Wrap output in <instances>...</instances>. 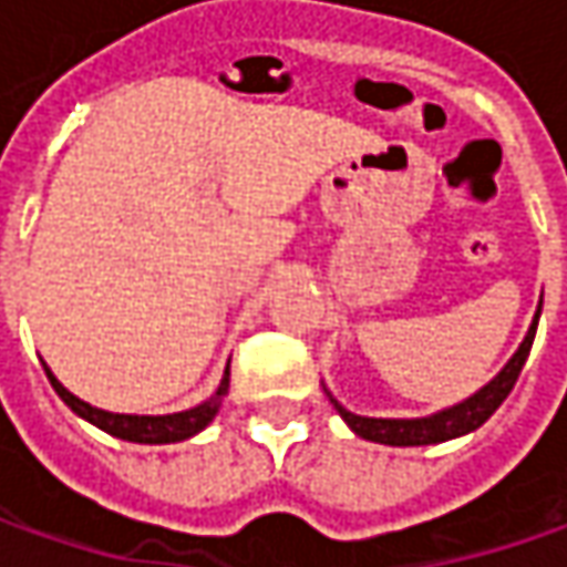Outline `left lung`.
Segmentation results:
<instances>
[{
  "label": "left lung",
  "instance_id": "8db88e82",
  "mask_svg": "<svg viewBox=\"0 0 567 567\" xmlns=\"http://www.w3.org/2000/svg\"><path fill=\"white\" fill-rule=\"evenodd\" d=\"M536 321H539V312H536L534 324H530L524 343L517 347V353L512 357V362H508L483 391H476L470 401L457 403V406H451V410H442V413H435V416H425V420H369V416H357V413L343 410L334 398H331V401H334L340 416L347 420V425H350L360 439L381 442V445H435V442H447V439L467 435V432H473V429H480V425L486 423L492 413L502 406V401L512 394L514 381H517L524 362L530 357V347H534L536 338Z\"/></svg>",
  "mask_w": 567,
  "mask_h": 567
}]
</instances>
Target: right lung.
<instances>
[{"label": "right lung", "instance_id": "right-lung-1", "mask_svg": "<svg viewBox=\"0 0 567 567\" xmlns=\"http://www.w3.org/2000/svg\"><path fill=\"white\" fill-rule=\"evenodd\" d=\"M43 369H47V365H43ZM47 379H50V384L55 388V394L69 403L78 416H84L87 423H94L97 429H103V432H110V435H116V439H125V442H138V445H169V442L192 439L195 432H202V429L217 416L220 401L227 398L229 391V365L227 375L220 381V388H217V394H214L210 401L198 403V406H192L186 413H169V416H125V413H106V410H97V406H91V403L78 401L72 391L62 388V381L55 379L50 369H47Z\"/></svg>", "mask_w": 567, "mask_h": 567}]
</instances>
